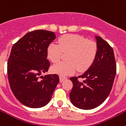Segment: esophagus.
I'll return each instance as SVG.
<instances>
[{
  "mask_svg": "<svg viewBox=\"0 0 126 126\" xmlns=\"http://www.w3.org/2000/svg\"><path fill=\"white\" fill-rule=\"evenodd\" d=\"M59 79H60V81L62 82V81H64L65 79H66L67 78H66V77H65V76H60Z\"/></svg>",
  "mask_w": 126,
  "mask_h": 126,
  "instance_id": "obj_1",
  "label": "esophagus"
}]
</instances>
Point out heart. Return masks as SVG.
I'll return each instance as SVG.
<instances>
[{
  "mask_svg": "<svg viewBox=\"0 0 126 126\" xmlns=\"http://www.w3.org/2000/svg\"><path fill=\"white\" fill-rule=\"evenodd\" d=\"M59 45L50 43L47 48L48 59L53 63L59 61L64 53L68 62H59L52 65L51 71L61 76H65L78 71H84L94 62L98 52L96 43L78 34H67L59 39Z\"/></svg>",
  "mask_w": 126,
  "mask_h": 126,
  "instance_id": "heart-1",
  "label": "heart"
}]
</instances>
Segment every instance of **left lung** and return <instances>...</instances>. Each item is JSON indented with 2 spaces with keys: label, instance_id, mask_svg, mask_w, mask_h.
<instances>
[{
  "label": "left lung",
  "instance_id": "obj_1",
  "mask_svg": "<svg viewBox=\"0 0 126 126\" xmlns=\"http://www.w3.org/2000/svg\"><path fill=\"white\" fill-rule=\"evenodd\" d=\"M98 52L91 66L79 78L71 77L73 87L69 94L77 108L91 110L100 105L109 95L116 74V62L112 48L100 36H95Z\"/></svg>",
  "mask_w": 126,
  "mask_h": 126
}]
</instances>
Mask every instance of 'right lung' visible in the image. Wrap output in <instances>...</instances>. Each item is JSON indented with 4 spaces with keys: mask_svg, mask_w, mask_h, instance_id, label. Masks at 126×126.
Returning a JSON list of instances; mask_svg holds the SVG:
<instances>
[{
    "mask_svg": "<svg viewBox=\"0 0 126 126\" xmlns=\"http://www.w3.org/2000/svg\"><path fill=\"white\" fill-rule=\"evenodd\" d=\"M55 38L53 32L35 30L26 34L12 47L7 62L9 82L16 98L28 107L45 106L59 82L57 74L39 78L49 68L47 50Z\"/></svg>",
    "mask_w": 126,
    "mask_h": 126,
    "instance_id": "add662e5",
    "label": "right lung"
}]
</instances>
